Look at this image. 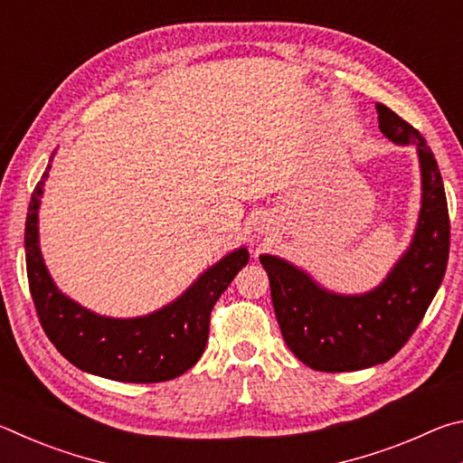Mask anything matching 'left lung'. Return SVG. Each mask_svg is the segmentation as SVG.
<instances>
[{"label":"left lung","mask_w":463,"mask_h":463,"mask_svg":"<svg viewBox=\"0 0 463 463\" xmlns=\"http://www.w3.org/2000/svg\"><path fill=\"white\" fill-rule=\"evenodd\" d=\"M375 109L383 137L417 146L422 184L417 231L386 279L365 294L343 296L279 257H260L284 341L317 372L365 370L394 357L417 331L448 269L449 213L435 156L417 128L383 104Z\"/></svg>","instance_id":"8db88e82"}]
</instances>
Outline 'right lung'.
Masks as SVG:
<instances>
[{
    "mask_svg": "<svg viewBox=\"0 0 463 463\" xmlns=\"http://www.w3.org/2000/svg\"><path fill=\"white\" fill-rule=\"evenodd\" d=\"M49 169L51 163L33 192L24 232L28 286L46 336L75 367L108 380L155 383L185 373L206 349L210 312L247 265V249L222 257L177 300L153 315L99 317L59 292L44 265L38 245V208Z\"/></svg>",
    "mask_w": 463,
    "mask_h": 463,
    "instance_id": "right-lung-1",
    "label": "right lung"
}]
</instances>
